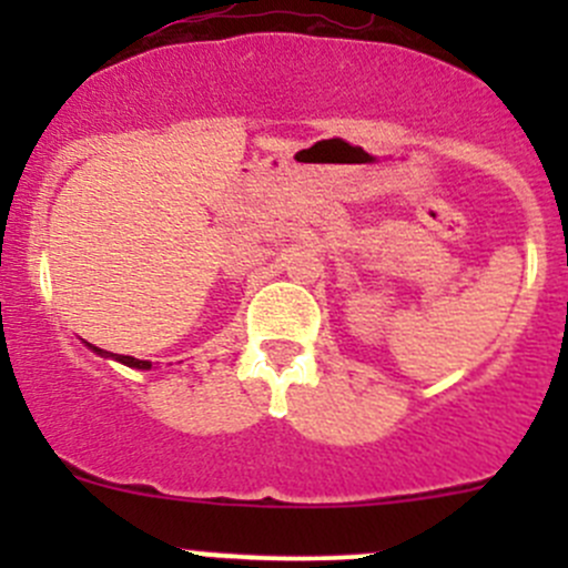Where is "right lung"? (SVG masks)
Masks as SVG:
<instances>
[{
  "mask_svg": "<svg viewBox=\"0 0 568 568\" xmlns=\"http://www.w3.org/2000/svg\"><path fill=\"white\" fill-rule=\"evenodd\" d=\"M88 346H90V343H88ZM90 348H93L95 354H101V357H112V359H118V363L129 365V368L151 371V363H148V359H136V357H129V354H112V352H104V348H99V346H90Z\"/></svg>",
  "mask_w": 568,
  "mask_h": 568,
  "instance_id": "obj_1",
  "label": "right lung"
}]
</instances>
